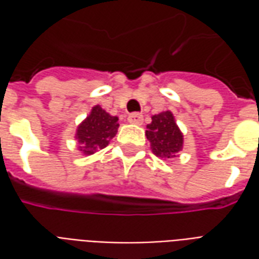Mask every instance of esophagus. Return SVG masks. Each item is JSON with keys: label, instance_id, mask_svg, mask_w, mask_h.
<instances>
[{"label": "esophagus", "instance_id": "1", "mask_svg": "<svg viewBox=\"0 0 259 259\" xmlns=\"http://www.w3.org/2000/svg\"><path fill=\"white\" fill-rule=\"evenodd\" d=\"M127 120H129L130 123H133V124H141L143 123V115H141V113H137V112L130 113Z\"/></svg>", "mask_w": 259, "mask_h": 259}]
</instances>
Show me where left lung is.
Instances as JSON below:
<instances>
[{"label":"left lung","mask_w":259,"mask_h":259,"mask_svg":"<svg viewBox=\"0 0 259 259\" xmlns=\"http://www.w3.org/2000/svg\"><path fill=\"white\" fill-rule=\"evenodd\" d=\"M151 119V123L147 124L146 130L151 151L163 161L179 157V151L183 148V133L176 124L174 113L163 111L152 115Z\"/></svg>","instance_id":"left-lung-1"}]
</instances>
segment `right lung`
I'll list each match as a JSON object with an SVG mask.
<instances>
[{
    "label": "right lung",
    "mask_w": 259,
    "mask_h": 259,
    "mask_svg": "<svg viewBox=\"0 0 259 259\" xmlns=\"http://www.w3.org/2000/svg\"><path fill=\"white\" fill-rule=\"evenodd\" d=\"M118 116H112L100 105H94L76 129L74 139L79 143V151L83 155H93L105 148L118 132Z\"/></svg>",
    "instance_id": "right-lung-1"
}]
</instances>
